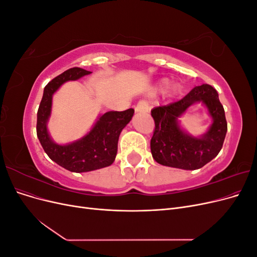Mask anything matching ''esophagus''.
<instances>
[{"instance_id": "esophagus-1", "label": "esophagus", "mask_w": 257, "mask_h": 257, "mask_svg": "<svg viewBox=\"0 0 257 257\" xmlns=\"http://www.w3.org/2000/svg\"><path fill=\"white\" fill-rule=\"evenodd\" d=\"M149 110H150V107H149V104H148L147 100H141V102H138L137 105L135 106L136 112L147 113V112H149Z\"/></svg>"}]
</instances>
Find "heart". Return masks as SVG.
<instances>
[{"instance_id": "obj_1", "label": "heart", "mask_w": 257, "mask_h": 257, "mask_svg": "<svg viewBox=\"0 0 257 257\" xmlns=\"http://www.w3.org/2000/svg\"><path fill=\"white\" fill-rule=\"evenodd\" d=\"M170 90H175V85H170Z\"/></svg>"}]
</instances>
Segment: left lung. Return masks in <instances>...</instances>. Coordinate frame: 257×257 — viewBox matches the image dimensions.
<instances>
[{"instance_id":"8db88e82","label":"left lung","mask_w":257,"mask_h":257,"mask_svg":"<svg viewBox=\"0 0 257 257\" xmlns=\"http://www.w3.org/2000/svg\"><path fill=\"white\" fill-rule=\"evenodd\" d=\"M197 101L208 108L214 119L207 133L199 139L184 134L177 124L178 116ZM151 115L155 124L150 142L151 153L161 165L186 170L198 169L214 159L222 149L227 122L219 94L210 84L195 87L178 102L153 108Z\"/></svg>"}]
</instances>
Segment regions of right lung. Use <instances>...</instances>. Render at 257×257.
<instances>
[{"label": "right lung", "mask_w": 257, "mask_h": 257, "mask_svg": "<svg viewBox=\"0 0 257 257\" xmlns=\"http://www.w3.org/2000/svg\"><path fill=\"white\" fill-rule=\"evenodd\" d=\"M91 72L80 67L69 68L48 82L37 111L36 133L48 157L63 168L74 173H85L111 165L118 151L121 131L134 114L133 108L124 111H108L80 141L61 146L51 141L47 131V121L51 111L52 95L61 84L79 79Z\"/></svg>", "instance_id": "obj_1"}]
</instances>
